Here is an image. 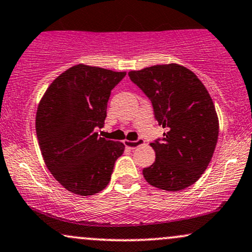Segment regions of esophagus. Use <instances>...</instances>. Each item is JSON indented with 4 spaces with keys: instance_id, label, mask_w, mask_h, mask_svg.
<instances>
[{
    "instance_id": "esophagus-1",
    "label": "esophagus",
    "mask_w": 252,
    "mask_h": 252,
    "mask_svg": "<svg viewBox=\"0 0 252 252\" xmlns=\"http://www.w3.org/2000/svg\"><path fill=\"white\" fill-rule=\"evenodd\" d=\"M126 146L129 147L130 149H136L137 147L142 146V144H144V141L142 140V138H137L136 141H126Z\"/></svg>"
}]
</instances>
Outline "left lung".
<instances>
[{
	"label": "left lung",
	"instance_id": "obj_1",
	"mask_svg": "<svg viewBox=\"0 0 252 252\" xmlns=\"http://www.w3.org/2000/svg\"><path fill=\"white\" fill-rule=\"evenodd\" d=\"M130 80L149 98L162 138L150 143L155 162L143 169L148 184L160 189H185L209 166L219 122L215 104L199 78L178 63L130 71Z\"/></svg>",
	"mask_w": 252,
	"mask_h": 252
}]
</instances>
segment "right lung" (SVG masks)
Segmentation results:
<instances>
[{
    "label": "right lung",
    "instance_id": "1",
    "mask_svg": "<svg viewBox=\"0 0 252 252\" xmlns=\"http://www.w3.org/2000/svg\"><path fill=\"white\" fill-rule=\"evenodd\" d=\"M96 66H72L53 80L40 100L35 128L46 166L78 195L108 186L124 144L96 132L106 117L111 90L126 77Z\"/></svg>",
    "mask_w": 252,
    "mask_h": 252
}]
</instances>
